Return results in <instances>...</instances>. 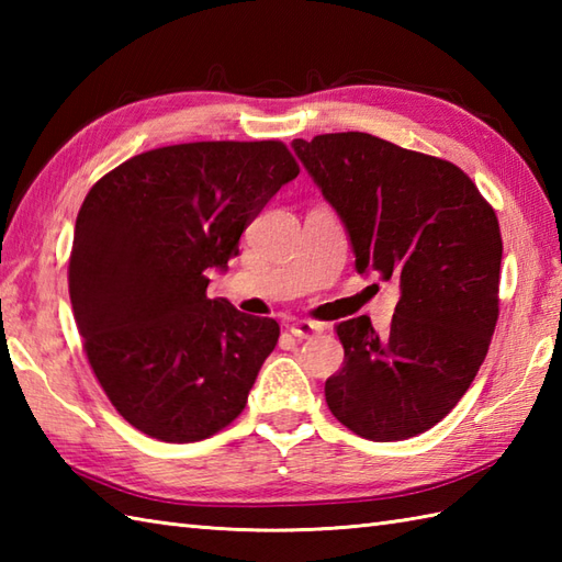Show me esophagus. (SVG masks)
Listing matches in <instances>:
<instances>
[{
	"mask_svg": "<svg viewBox=\"0 0 562 562\" xmlns=\"http://www.w3.org/2000/svg\"><path fill=\"white\" fill-rule=\"evenodd\" d=\"M290 333H292L294 338L306 340V338L316 336V333H324V326L316 324V321H306V318H302V321H292V324H290Z\"/></svg>",
	"mask_w": 562,
	"mask_h": 562,
	"instance_id": "1",
	"label": "esophagus"
}]
</instances>
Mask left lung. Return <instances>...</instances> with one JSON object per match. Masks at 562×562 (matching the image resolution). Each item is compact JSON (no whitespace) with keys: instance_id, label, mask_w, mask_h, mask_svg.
Returning <instances> with one entry per match:
<instances>
[{"instance_id":"obj_1","label":"left lung","mask_w":562,"mask_h":562,"mask_svg":"<svg viewBox=\"0 0 562 562\" xmlns=\"http://www.w3.org/2000/svg\"><path fill=\"white\" fill-rule=\"evenodd\" d=\"M348 232L355 268L401 290L391 330L338 324L345 364L326 403L355 435L408 439L435 427L479 374L497 324L503 238L459 166L367 133L294 139Z\"/></svg>"}]
</instances>
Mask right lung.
<instances>
[{
    "mask_svg": "<svg viewBox=\"0 0 562 562\" xmlns=\"http://www.w3.org/2000/svg\"><path fill=\"white\" fill-rule=\"evenodd\" d=\"M296 176L282 142H193L137 154L89 190L69 300L93 374L139 432L200 441L244 411L280 326L207 300L210 274Z\"/></svg>",
    "mask_w": 562,
    "mask_h": 562,
    "instance_id": "right-lung-1",
    "label": "right lung"
}]
</instances>
